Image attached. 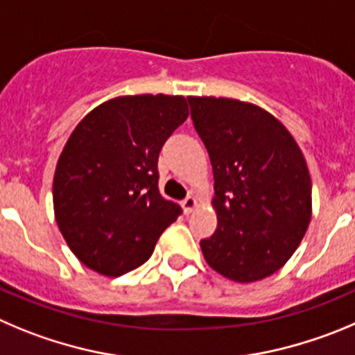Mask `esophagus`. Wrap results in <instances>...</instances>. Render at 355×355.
Listing matches in <instances>:
<instances>
[{"instance_id": "obj_1", "label": "esophagus", "mask_w": 355, "mask_h": 355, "mask_svg": "<svg viewBox=\"0 0 355 355\" xmlns=\"http://www.w3.org/2000/svg\"><path fill=\"white\" fill-rule=\"evenodd\" d=\"M198 205H200V201H198V198L193 196V194H191V196H187L184 201H182V207H184L185 214H193V211L198 208Z\"/></svg>"}]
</instances>
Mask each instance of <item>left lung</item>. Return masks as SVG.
Instances as JSON below:
<instances>
[{"instance_id":"left-lung-1","label":"left lung","mask_w":355,"mask_h":355,"mask_svg":"<svg viewBox=\"0 0 355 355\" xmlns=\"http://www.w3.org/2000/svg\"><path fill=\"white\" fill-rule=\"evenodd\" d=\"M191 117L210 155L217 230L201 240L211 270L234 282L278 271L312 218V180L286 125L252 103L189 96Z\"/></svg>"}]
</instances>
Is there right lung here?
I'll return each instance as SVG.
<instances>
[{
	"label": "right lung",
	"mask_w": 355,
	"mask_h": 355,
	"mask_svg": "<svg viewBox=\"0 0 355 355\" xmlns=\"http://www.w3.org/2000/svg\"><path fill=\"white\" fill-rule=\"evenodd\" d=\"M187 115L184 96H119L73 129L52 196L59 231L87 268L107 277L135 270L182 214L159 194L157 159Z\"/></svg>",
	"instance_id": "1"
}]
</instances>
